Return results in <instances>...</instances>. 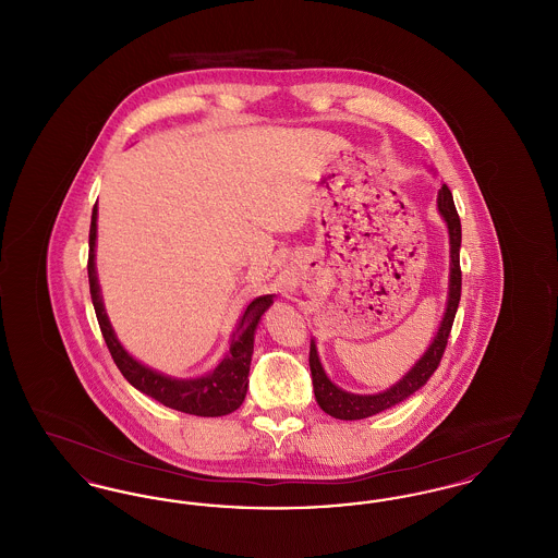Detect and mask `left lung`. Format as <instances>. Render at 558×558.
Listing matches in <instances>:
<instances>
[{
  "mask_svg": "<svg viewBox=\"0 0 558 558\" xmlns=\"http://www.w3.org/2000/svg\"><path fill=\"white\" fill-rule=\"evenodd\" d=\"M437 209L441 213L446 226H448V234H450V291H448V305H446V314L439 324L437 335L433 337V343L426 347L423 357L405 372V376L398 380L393 387H389L383 393H374V396H357V393H349L339 389L322 368L319 362L318 349L316 343L312 341L310 347V368H312V380H314V393L319 408L330 414L332 418L339 421H362L374 416L387 408H393L399 401L410 398L412 393H416L421 387H425L426 380L430 378V374L437 371L444 351L450 339L451 324L458 312V303H460V291H462V271H460V242H462V228H460V217L453 205V196H451L450 187L441 186L437 194Z\"/></svg>",
  "mask_w": 558,
  "mask_h": 558,
  "instance_id": "1",
  "label": "left lung"
}]
</instances>
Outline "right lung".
<instances>
[{"label": "right lung", "instance_id": "add662e5", "mask_svg": "<svg viewBox=\"0 0 558 558\" xmlns=\"http://www.w3.org/2000/svg\"><path fill=\"white\" fill-rule=\"evenodd\" d=\"M96 219H98V203L92 211V226H89V257H87V276H89V294L96 310V318L100 324L102 337L107 341L108 351L121 374L132 383L133 387L148 398L157 399L162 405L173 408L178 412H186L194 416H223L239 410L246 396L248 387V371H251V355H253V341L259 319L266 314L267 307L274 303V294H264L253 299L239 326L232 335L230 351L217 364L215 371L198 376V378H173L162 372L153 371L132 357L125 347L119 343L110 319L102 303L98 274H96Z\"/></svg>", "mask_w": 558, "mask_h": 558}]
</instances>
